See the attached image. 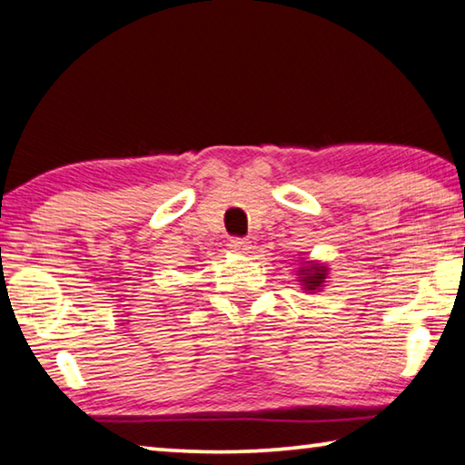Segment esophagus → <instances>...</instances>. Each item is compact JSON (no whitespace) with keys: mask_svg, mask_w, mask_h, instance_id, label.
<instances>
[{"mask_svg":"<svg viewBox=\"0 0 465 465\" xmlns=\"http://www.w3.org/2000/svg\"><path fill=\"white\" fill-rule=\"evenodd\" d=\"M250 248H252V246H250L248 240H242V238L230 240V250H232V252H235V254H246Z\"/></svg>","mask_w":465,"mask_h":465,"instance_id":"34e87169","label":"esophagus"}]
</instances>
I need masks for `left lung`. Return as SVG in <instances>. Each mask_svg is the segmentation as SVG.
Masks as SVG:
<instances>
[{
	"instance_id": "1",
	"label": "left lung",
	"mask_w": 465,
	"mask_h": 465,
	"mask_svg": "<svg viewBox=\"0 0 465 465\" xmlns=\"http://www.w3.org/2000/svg\"><path fill=\"white\" fill-rule=\"evenodd\" d=\"M327 279H329V267L325 262L308 261V259L298 261V282L304 292L308 293L322 292L327 285Z\"/></svg>"
}]
</instances>
